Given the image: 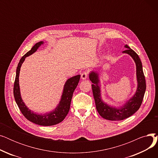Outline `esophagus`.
Wrapping results in <instances>:
<instances>
[{"label":"esophagus","instance_id":"obj_1","mask_svg":"<svg viewBox=\"0 0 158 158\" xmlns=\"http://www.w3.org/2000/svg\"><path fill=\"white\" fill-rule=\"evenodd\" d=\"M87 77H88V73L86 72H84L81 73V79L82 80L86 79L87 78Z\"/></svg>","mask_w":158,"mask_h":158}]
</instances>
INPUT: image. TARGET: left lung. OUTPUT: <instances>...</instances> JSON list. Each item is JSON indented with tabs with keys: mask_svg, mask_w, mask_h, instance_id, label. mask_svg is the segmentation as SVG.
<instances>
[{
	"mask_svg": "<svg viewBox=\"0 0 158 158\" xmlns=\"http://www.w3.org/2000/svg\"><path fill=\"white\" fill-rule=\"evenodd\" d=\"M124 47L127 49L123 51L122 53L129 55L136 64L137 88L135 94L122 106L116 107L104 102L101 95V85L98 72L93 70L89 73V79L93 83L92 87L96 109L102 118L112 121L126 119L136 112L142 104L146 89V82L143 72L142 63L138 55L127 45H126Z\"/></svg>",
	"mask_w": 158,
	"mask_h": 158,
	"instance_id": "left-lung-1",
	"label": "left lung"
}]
</instances>
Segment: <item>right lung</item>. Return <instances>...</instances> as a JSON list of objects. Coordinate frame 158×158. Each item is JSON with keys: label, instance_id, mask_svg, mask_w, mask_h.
<instances>
[{"label": "right lung", "instance_id": "add662e5", "mask_svg": "<svg viewBox=\"0 0 158 158\" xmlns=\"http://www.w3.org/2000/svg\"><path fill=\"white\" fill-rule=\"evenodd\" d=\"M43 44H44V42L41 41L36 43L32 47L30 51L20 59L17 68H16V77L13 88V94L16 103L17 104L22 113L28 120L40 126H51L60 123L67 115L70 110L73 93L78 85L81 75H77V76L70 77L66 80L64 85L60 101L53 110L44 114H39L30 110L26 104L23 102L21 97L19 85V74L22 64L26 60V58L33 53H35L38 48Z\"/></svg>", "mask_w": 158, "mask_h": 158}]
</instances>
